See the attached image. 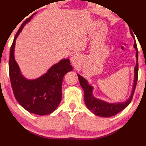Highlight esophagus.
Listing matches in <instances>:
<instances>
[{
	"label": "esophagus",
	"mask_w": 146,
	"mask_h": 146,
	"mask_svg": "<svg viewBox=\"0 0 146 146\" xmlns=\"http://www.w3.org/2000/svg\"><path fill=\"white\" fill-rule=\"evenodd\" d=\"M71 62L74 66L77 65L80 62V56L78 54H74L71 57Z\"/></svg>",
	"instance_id": "1"
}]
</instances>
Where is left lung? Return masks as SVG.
<instances>
[{"instance_id":"obj_1","label":"left lung","mask_w":146,"mask_h":146,"mask_svg":"<svg viewBox=\"0 0 146 146\" xmlns=\"http://www.w3.org/2000/svg\"><path fill=\"white\" fill-rule=\"evenodd\" d=\"M131 33V32H130ZM132 36V35H131ZM133 48L135 50V57H136V64L134 68V77L132 85L131 94L129 97L123 102H108L102 100L97 98L93 94L94 87L90 84L87 80L77 74L78 76V80L80 83V86L84 92V102L88 108L95 115L100 117H110L112 115H116L119 111L125 109L131 101L134 93L135 86L137 81L138 76V51L136 45V42H134Z\"/></svg>"}]
</instances>
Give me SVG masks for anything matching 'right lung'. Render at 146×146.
I'll list each match as a JSON object with an SVG mask.
<instances>
[{
    "instance_id": "right-lung-1",
    "label": "right lung",
    "mask_w": 146,
    "mask_h": 146,
    "mask_svg": "<svg viewBox=\"0 0 146 146\" xmlns=\"http://www.w3.org/2000/svg\"><path fill=\"white\" fill-rule=\"evenodd\" d=\"M35 15L22 24L16 34L10 51L9 76L14 95L19 104L29 112L44 115L52 113L59 106L63 78L73 68L68 58L62 59L37 78L31 80L24 76L15 58L16 40Z\"/></svg>"
}]
</instances>
